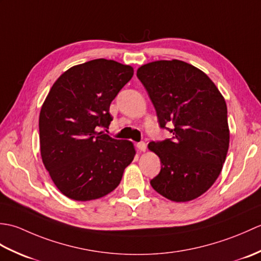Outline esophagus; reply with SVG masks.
<instances>
[{"label": "esophagus", "mask_w": 261, "mask_h": 261, "mask_svg": "<svg viewBox=\"0 0 261 261\" xmlns=\"http://www.w3.org/2000/svg\"><path fill=\"white\" fill-rule=\"evenodd\" d=\"M137 148H138V150H140V151H145L146 149H147V145L143 141H140V142H138L137 143Z\"/></svg>", "instance_id": "obj_1"}]
</instances>
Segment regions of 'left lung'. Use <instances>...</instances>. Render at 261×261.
<instances>
[{"label":"left lung","instance_id":"obj_1","mask_svg":"<svg viewBox=\"0 0 261 261\" xmlns=\"http://www.w3.org/2000/svg\"><path fill=\"white\" fill-rule=\"evenodd\" d=\"M137 77L156 109L160 129L173 134L148 145L162 163L150 184L170 201H192L214 184L225 162L230 134L224 98L206 74L181 60L143 65Z\"/></svg>","mask_w":261,"mask_h":261}]
</instances>
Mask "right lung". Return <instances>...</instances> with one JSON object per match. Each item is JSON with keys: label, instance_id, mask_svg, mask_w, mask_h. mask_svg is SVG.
<instances>
[{"label": "right lung", "instance_id": "obj_1", "mask_svg": "<svg viewBox=\"0 0 261 261\" xmlns=\"http://www.w3.org/2000/svg\"><path fill=\"white\" fill-rule=\"evenodd\" d=\"M132 76L131 66L101 58L69 68L53 85L39 116L40 151L65 196L82 202L105 196L134 160L132 142L102 131L113 120L111 102Z\"/></svg>", "mask_w": 261, "mask_h": 261}]
</instances>
